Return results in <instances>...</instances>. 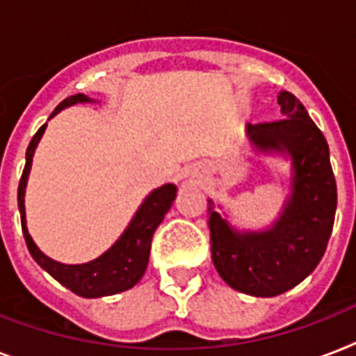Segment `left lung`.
Wrapping results in <instances>:
<instances>
[{
  "label": "left lung",
  "instance_id": "1",
  "mask_svg": "<svg viewBox=\"0 0 356 356\" xmlns=\"http://www.w3.org/2000/svg\"><path fill=\"white\" fill-rule=\"evenodd\" d=\"M284 120L245 125L257 153L290 159V194L275 222L240 231L209 200L214 268L229 286L254 298H273L298 286L325 253L337 212V181L329 145L298 97L277 96Z\"/></svg>",
  "mask_w": 356,
  "mask_h": 356
}]
</instances>
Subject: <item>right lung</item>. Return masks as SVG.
Masks as SVG:
<instances>
[{
    "label": "right lung",
    "mask_w": 356,
    "mask_h": 356,
    "mask_svg": "<svg viewBox=\"0 0 356 356\" xmlns=\"http://www.w3.org/2000/svg\"><path fill=\"white\" fill-rule=\"evenodd\" d=\"M96 99H90L85 94H75V96L66 97L64 102L57 105L49 120L57 116L63 108H68L77 103H94ZM47 123H44L33 140L29 142L27 153H25V168L22 173L18 184V209L19 218H22V231H24L25 243L29 249L31 257L36 260V264L42 270H46L53 279H57L63 286L72 290L81 298H103V296H114V293L125 292L133 288L136 282L142 279L147 262H149L151 238L155 229L161 225V222L170 211V207L175 201L177 195V186L173 183L162 184L142 201L138 211L134 212L133 220L129 222L122 236L111 245L97 259L85 262V264H63L57 260L49 259L44 254L31 238L27 231V220H25V186L29 179L31 166H33V155L42 134L46 131Z\"/></svg>",
    "instance_id": "1"
}]
</instances>
